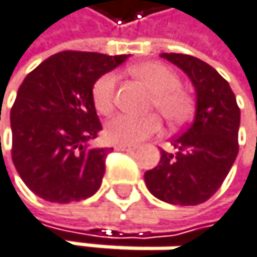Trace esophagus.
<instances>
[{
    "instance_id": "obj_1",
    "label": "esophagus",
    "mask_w": 257,
    "mask_h": 257,
    "mask_svg": "<svg viewBox=\"0 0 257 257\" xmlns=\"http://www.w3.org/2000/svg\"><path fill=\"white\" fill-rule=\"evenodd\" d=\"M115 150H120V152H134V150H136V147H134V145L118 144V145H115Z\"/></svg>"
}]
</instances>
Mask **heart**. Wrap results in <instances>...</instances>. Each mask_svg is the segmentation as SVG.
I'll return each mask as SVG.
<instances>
[{"label": "heart", "instance_id": "heart-1", "mask_svg": "<svg viewBox=\"0 0 257 257\" xmlns=\"http://www.w3.org/2000/svg\"><path fill=\"white\" fill-rule=\"evenodd\" d=\"M133 72L153 90L152 104L169 123H180L189 113L191 101L180 88L177 74L161 63H142L133 68ZM116 75L107 72L93 85L91 99L99 113H110L115 99ZM160 118L156 115L136 116L130 113H118L105 123L104 136L112 144L134 145L160 131Z\"/></svg>", "mask_w": 257, "mask_h": 257}]
</instances>
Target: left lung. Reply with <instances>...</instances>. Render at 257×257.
<instances>
[{"mask_svg":"<svg viewBox=\"0 0 257 257\" xmlns=\"http://www.w3.org/2000/svg\"><path fill=\"white\" fill-rule=\"evenodd\" d=\"M161 56L189 77L196 91V113L191 124L172 141L177 153L163 150L158 166L145 172V185L167 204L197 205L218 191L235 161L240 109L229 83L210 64L183 53Z\"/></svg>","mask_w":257,"mask_h":257,"instance_id":"obj_1","label":"left lung"}]
</instances>
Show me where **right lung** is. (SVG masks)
Wrapping results in <instances>:
<instances>
[{
  "mask_svg": "<svg viewBox=\"0 0 257 257\" xmlns=\"http://www.w3.org/2000/svg\"><path fill=\"white\" fill-rule=\"evenodd\" d=\"M126 58L66 50L25 77L11 110L12 161L36 196L69 204L99 189L110 150L91 145L102 130L91 90Z\"/></svg>",
  "mask_w": 257,
  "mask_h": 257,
  "instance_id": "obj_1",
  "label": "right lung"
}]
</instances>
